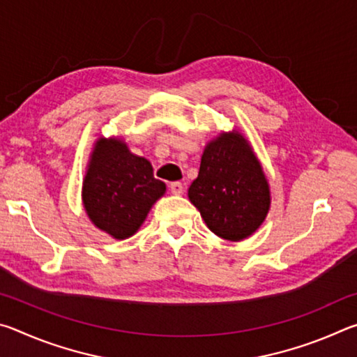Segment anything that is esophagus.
<instances>
[{
    "instance_id": "esophagus-1",
    "label": "esophagus",
    "mask_w": 357,
    "mask_h": 357,
    "mask_svg": "<svg viewBox=\"0 0 357 357\" xmlns=\"http://www.w3.org/2000/svg\"><path fill=\"white\" fill-rule=\"evenodd\" d=\"M170 190L174 195H181L184 192V185L179 183V181H174V183H170Z\"/></svg>"
}]
</instances>
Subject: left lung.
<instances>
[{"label": "left lung", "mask_w": 357, "mask_h": 357, "mask_svg": "<svg viewBox=\"0 0 357 357\" xmlns=\"http://www.w3.org/2000/svg\"><path fill=\"white\" fill-rule=\"evenodd\" d=\"M189 200L208 228L227 241H243L259 228L271 204L269 184L249 142L233 130L203 151Z\"/></svg>", "instance_id": "8db88e82"}]
</instances>
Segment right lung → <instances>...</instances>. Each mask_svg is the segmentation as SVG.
I'll return each instance as SVG.
<instances>
[{
    "mask_svg": "<svg viewBox=\"0 0 357 357\" xmlns=\"http://www.w3.org/2000/svg\"><path fill=\"white\" fill-rule=\"evenodd\" d=\"M153 165L132 154L119 138H99L83 179V206L91 222L114 239L137 233L149 209L165 193Z\"/></svg>",
    "mask_w": 357,
    "mask_h": 357,
    "instance_id": "obj_1",
    "label": "right lung"
}]
</instances>
